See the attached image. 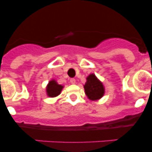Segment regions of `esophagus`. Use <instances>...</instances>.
<instances>
[{
    "label": "esophagus",
    "instance_id": "obj_1",
    "mask_svg": "<svg viewBox=\"0 0 152 152\" xmlns=\"http://www.w3.org/2000/svg\"><path fill=\"white\" fill-rule=\"evenodd\" d=\"M70 83L72 84H75L76 83V80L75 78H71L70 79Z\"/></svg>",
    "mask_w": 152,
    "mask_h": 152
}]
</instances>
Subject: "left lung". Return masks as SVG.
<instances>
[{"mask_svg": "<svg viewBox=\"0 0 152 152\" xmlns=\"http://www.w3.org/2000/svg\"><path fill=\"white\" fill-rule=\"evenodd\" d=\"M85 94L90 100H97L104 95L105 89L103 83L94 74H91L87 77V81L84 85Z\"/></svg>", "mask_w": 152, "mask_h": 152, "instance_id": "8db88e82", "label": "left lung"}]
</instances>
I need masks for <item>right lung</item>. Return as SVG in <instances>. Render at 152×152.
Segmentation results:
<instances>
[{"label":"right lung","instance_id":"obj_1","mask_svg":"<svg viewBox=\"0 0 152 152\" xmlns=\"http://www.w3.org/2000/svg\"><path fill=\"white\" fill-rule=\"evenodd\" d=\"M64 86L60 85L56 82V80H51L46 87L47 95L50 97H55L61 94V90L63 89Z\"/></svg>","mask_w":152,"mask_h":152}]
</instances>
